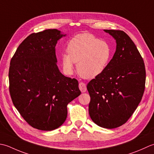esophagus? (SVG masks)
Returning <instances> with one entry per match:
<instances>
[{"instance_id": "obj_1", "label": "esophagus", "mask_w": 154, "mask_h": 154, "mask_svg": "<svg viewBox=\"0 0 154 154\" xmlns=\"http://www.w3.org/2000/svg\"><path fill=\"white\" fill-rule=\"evenodd\" d=\"M79 88L82 92H86V91L87 90L86 84H84L83 82H80L79 83Z\"/></svg>"}]
</instances>
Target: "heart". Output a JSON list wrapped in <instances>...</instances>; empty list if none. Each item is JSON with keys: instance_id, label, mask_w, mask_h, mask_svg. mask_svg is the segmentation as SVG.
Wrapping results in <instances>:
<instances>
[{"instance_id": "obj_1", "label": "heart", "mask_w": 154, "mask_h": 154, "mask_svg": "<svg viewBox=\"0 0 154 154\" xmlns=\"http://www.w3.org/2000/svg\"><path fill=\"white\" fill-rule=\"evenodd\" d=\"M67 52L68 55L64 54L62 58L65 72L72 73L74 63H78V72L86 79H93L102 74L111 58L108 44L90 33L75 36L68 43Z\"/></svg>"}]
</instances>
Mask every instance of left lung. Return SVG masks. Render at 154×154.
<instances>
[{"instance_id": "8db88e82", "label": "left lung", "mask_w": 154, "mask_h": 154, "mask_svg": "<svg viewBox=\"0 0 154 154\" xmlns=\"http://www.w3.org/2000/svg\"><path fill=\"white\" fill-rule=\"evenodd\" d=\"M114 38L116 49L104 72L88 84L89 114L99 126L113 129L126 122L142 98L146 70L143 58L122 30H103Z\"/></svg>"}]
</instances>
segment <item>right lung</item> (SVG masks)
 Here are the masks:
<instances>
[{
    "label": "right lung",
    "mask_w": 154,
    "mask_h": 154,
    "mask_svg": "<svg viewBox=\"0 0 154 154\" xmlns=\"http://www.w3.org/2000/svg\"><path fill=\"white\" fill-rule=\"evenodd\" d=\"M66 36L57 29L31 34L11 59L12 101L25 121L38 130L52 131L63 124L68 103L81 94L78 80L64 76L56 64L55 46Z\"/></svg>",
    "instance_id": "obj_1"
}]
</instances>
